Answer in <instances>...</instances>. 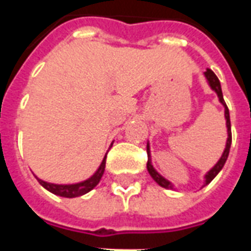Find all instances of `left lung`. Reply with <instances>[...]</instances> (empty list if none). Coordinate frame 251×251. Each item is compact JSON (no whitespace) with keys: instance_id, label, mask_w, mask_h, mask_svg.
Returning a JSON list of instances; mask_svg holds the SVG:
<instances>
[{"instance_id":"1","label":"left lung","mask_w":251,"mask_h":251,"mask_svg":"<svg viewBox=\"0 0 251 251\" xmlns=\"http://www.w3.org/2000/svg\"><path fill=\"white\" fill-rule=\"evenodd\" d=\"M204 75H205V77H207L208 83H210L211 88H212V90H214V91L218 94V98H219V100H221V103L225 106V117H226L227 133H228V137H227V142H226V149H225V152H223V154H222V157L219 158V161L216 163L215 167L211 169L208 174L205 175V184H208V183H211V181H212V179L215 177L216 175L219 174V171L223 168V165H225L227 157H228L230 145H231V124H230V113H228L227 104H226V102H225V99H223V94H222L221 82H219V79H218V76H216L215 74H214V71H211V70H207V71L204 72ZM147 151H148V153H149V145L147 147ZM147 167H148V172L151 174V176H152L153 179H154V181H156L157 184H160L161 187H164V188H168V189L174 188V185L171 184L168 180L164 179L161 175H158L157 172L154 171V168L152 167V164H151V160H148Z\"/></svg>"}]
</instances>
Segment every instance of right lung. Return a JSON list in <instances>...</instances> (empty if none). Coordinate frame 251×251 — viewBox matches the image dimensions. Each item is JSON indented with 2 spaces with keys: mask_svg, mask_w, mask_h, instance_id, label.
I'll return each instance as SVG.
<instances>
[{
  "mask_svg": "<svg viewBox=\"0 0 251 251\" xmlns=\"http://www.w3.org/2000/svg\"><path fill=\"white\" fill-rule=\"evenodd\" d=\"M104 167H106V156H104L103 161L100 164V167L98 168V171L90 177V179L84 180L82 183H77V184H68V185H62V184H52V183H47V181H43V180H39L43 187L46 189H48L52 194L57 195V196H63V198H75V196H80V195H84L90 192L91 189L98 184L102 176H103Z\"/></svg>",
  "mask_w": 251,
  "mask_h": 251,
  "instance_id": "1",
  "label": "right lung"
}]
</instances>
